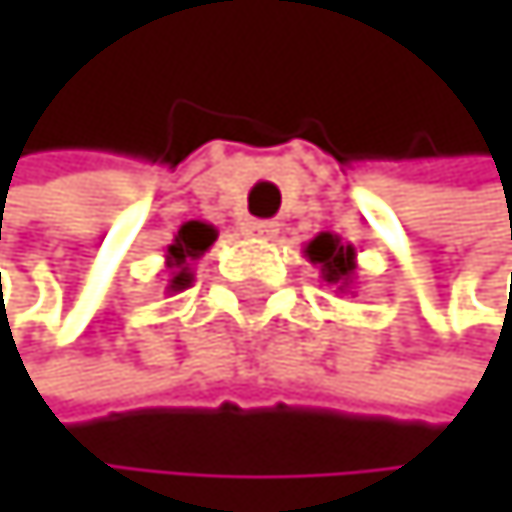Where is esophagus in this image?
<instances>
[{"label": "esophagus", "instance_id": "34e87169", "mask_svg": "<svg viewBox=\"0 0 512 512\" xmlns=\"http://www.w3.org/2000/svg\"><path fill=\"white\" fill-rule=\"evenodd\" d=\"M245 233L254 239H276L279 236V224L276 221H245Z\"/></svg>", "mask_w": 512, "mask_h": 512}]
</instances>
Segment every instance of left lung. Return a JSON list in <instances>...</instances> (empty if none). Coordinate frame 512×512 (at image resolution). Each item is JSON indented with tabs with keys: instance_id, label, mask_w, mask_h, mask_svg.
Returning <instances> with one entry per match:
<instances>
[{
	"instance_id": "left-lung-1",
	"label": "left lung",
	"mask_w": 512,
	"mask_h": 512,
	"mask_svg": "<svg viewBox=\"0 0 512 512\" xmlns=\"http://www.w3.org/2000/svg\"><path fill=\"white\" fill-rule=\"evenodd\" d=\"M304 258L319 267V276L325 285H331L338 294H353L356 288V248L344 242L338 233H319L304 245Z\"/></svg>"
}]
</instances>
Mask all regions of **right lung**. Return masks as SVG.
Returning <instances> with one entry per match:
<instances>
[{"label": "right lung", "instance_id": "1", "mask_svg": "<svg viewBox=\"0 0 512 512\" xmlns=\"http://www.w3.org/2000/svg\"><path fill=\"white\" fill-rule=\"evenodd\" d=\"M218 239V230L205 221H187L181 224V230L174 233L171 245L165 248V273H168V294H178L184 288H190L193 282V261H199L202 254L214 245Z\"/></svg>", "mask_w": 512, "mask_h": 512}]
</instances>
